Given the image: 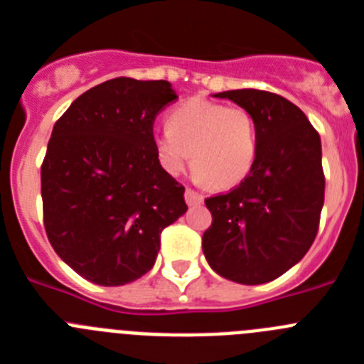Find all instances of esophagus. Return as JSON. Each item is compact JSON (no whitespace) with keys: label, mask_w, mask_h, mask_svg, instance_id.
Wrapping results in <instances>:
<instances>
[{"label":"esophagus","mask_w":364,"mask_h":364,"mask_svg":"<svg viewBox=\"0 0 364 364\" xmlns=\"http://www.w3.org/2000/svg\"><path fill=\"white\" fill-rule=\"evenodd\" d=\"M184 197H186V202H188V205H198L204 202V197H202L200 193L195 191V189H191V188L186 189Z\"/></svg>","instance_id":"1"}]
</instances>
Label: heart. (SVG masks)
Here are the masks:
<instances>
[{
	"label": "heart",
	"instance_id": "heart-1",
	"mask_svg": "<svg viewBox=\"0 0 364 364\" xmlns=\"http://www.w3.org/2000/svg\"><path fill=\"white\" fill-rule=\"evenodd\" d=\"M169 127L154 133L153 144L160 166L180 175L188 162L195 176L218 189L242 182L257 159V125L252 112L239 105H224L193 98L169 114Z\"/></svg>",
	"mask_w": 364,
	"mask_h": 364
}]
</instances>
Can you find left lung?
<instances>
[{"instance_id":"left-lung-1","label":"left lung","mask_w":364,"mask_h":364,"mask_svg":"<svg viewBox=\"0 0 364 364\" xmlns=\"http://www.w3.org/2000/svg\"><path fill=\"white\" fill-rule=\"evenodd\" d=\"M252 112L257 159L231 191L205 198L213 222L202 237L211 268L233 282L262 284L306 255L324 204L321 138L290 100L259 89L213 95Z\"/></svg>"}]
</instances>
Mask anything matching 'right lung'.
<instances>
[{
    "label": "right lung",
    "instance_id": "add662e5",
    "mask_svg": "<svg viewBox=\"0 0 364 364\" xmlns=\"http://www.w3.org/2000/svg\"><path fill=\"white\" fill-rule=\"evenodd\" d=\"M178 98L166 80L114 78L74 100L41 164L43 224L63 262L100 286L146 275L160 233L188 211L160 166L154 118Z\"/></svg>",
    "mask_w": 364,
    "mask_h": 364
}]
</instances>
